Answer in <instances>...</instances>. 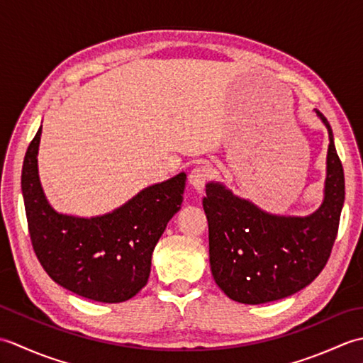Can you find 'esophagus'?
<instances>
[{
    "instance_id": "1",
    "label": "esophagus",
    "mask_w": 363,
    "mask_h": 363,
    "mask_svg": "<svg viewBox=\"0 0 363 363\" xmlns=\"http://www.w3.org/2000/svg\"><path fill=\"white\" fill-rule=\"evenodd\" d=\"M209 177H211V169L201 165V167H196L191 169V173L189 176V182L191 184V187L201 194V191L204 190L206 182L209 181Z\"/></svg>"
}]
</instances>
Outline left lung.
Segmentation results:
<instances>
[{
    "label": "left lung",
    "instance_id": "obj_1",
    "mask_svg": "<svg viewBox=\"0 0 363 363\" xmlns=\"http://www.w3.org/2000/svg\"><path fill=\"white\" fill-rule=\"evenodd\" d=\"M325 198L307 217L262 211L221 182H207L203 207L209 223V259L215 282L237 303L264 304L303 290L333 251L345 203V174L326 117Z\"/></svg>",
    "mask_w": 363,
    "mask_h": 363
}]
</instances>
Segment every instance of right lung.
<instances>
[{
    "mask_svg": "<svg viewBox=\"0 0 363 363\" xmlns=\"http://www.w3.org/2000/svg\"><path fill=\"white\" fill-rule=\"evenodd\" d=\"M42 126L29 143L21 191L33 248L60 287L98 303H123L148 282L151 256L160 235L181 209L186 173L152 184L128 203L98 217H74L48 203L38 177Z\"/></svg>",
    "mask_w": 363,
    "mask_h": 363,
    "instance_id": "right-lung-1",
    "label": "right lung"
}]
</instances>
